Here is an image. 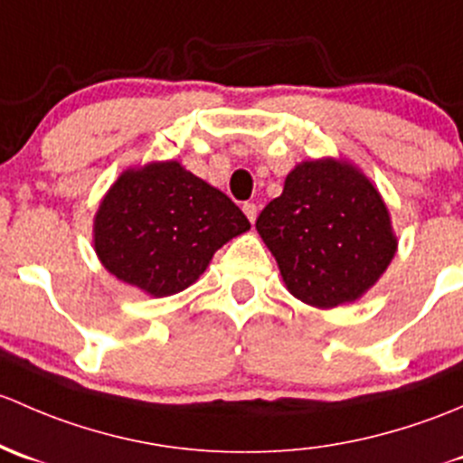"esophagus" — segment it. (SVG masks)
<instances>
[{
  "mask_svg": "<svg viewBox=\"0 0 463 463\" xmlns=\"http://www.w3.org/2000/svg\"><path fill=\"white\" fill-rule=\"evenodd\" d=\"M242 212H245V216L250 218V222H254L256 216H259V204H256V203H245V204H242Z\"/></svg>",
  "mask_w": 463,
  "mask_h": 463,
  "instance_id": "obj_1",
  "label": "esophagus"
}]
</instances>
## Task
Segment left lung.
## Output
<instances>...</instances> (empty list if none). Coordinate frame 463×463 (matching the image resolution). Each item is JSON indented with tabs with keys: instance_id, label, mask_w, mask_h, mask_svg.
Masks as SVG:
<instances>
[{
	"instance_id": "left-lung-1",
	"label": "left lung",
	"mask_w": 463,
	"mask_h": 463,
	"mask_svg": "<svg viewBox=\"0 0 463 463\" xmlns=\"http://www.w3.org/2000/svg\"><path fill=\"white\" fill-rule=\"evenodd\" d=\"M289 292L314 307L356 301L397 251L388 207L352 165L309 160L256 218Z\"/></svg>"
}]
</instances>
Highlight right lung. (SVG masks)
Listing matches in <instances>:
<instances>
[{
	"mask_svg": "<svg viewBox=\"0 0 463 463\" xmlns=\"http://www.w3.org/2000/svg\"><path fill=\"white\" fill-rule=\"evenodd\" d=\"M247 230L232 198L174 160L125 171L93 225L102 265L151 297L183 292L216 250Z\"/></svg>",
	"mask_w": 463,
	"mask_h": 463,
	"instance_id": "1",
	"label": "right lung"
}]
</instances>
